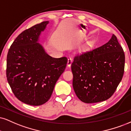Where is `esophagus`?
<instances>
[{
	"instance_id": "esophagus-1",
	"label": "esophagus",
	"mask_w": 131,
	"mask_h": 131,
	"mask_svg": "<svg viewBox=\"0 0 131 131\" xmlns=\"http://www.w3.org/2000/svg\"><path fill=\"white\" fill-rule=\"evenodd\" d=\"M72 62H73V59H72V58H68V61H67V66H68V67H70L71 64H72Z\"/></svg>"
}]
</instances>
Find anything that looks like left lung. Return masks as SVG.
I'll use <instances>...</instances> for the list:
<instances>
[{"mask_svg":"<svg viewBox=\"0 0 131 131\" xmlns=\"http://www.w3.org/2000/svg\"><path fill=\"white\" fill-rule=\"evenodd\" d=\"M125 62L123 50L114 35L103 46L75 56L71 68L78 98L85 103L109 99L122 80Z\"/></svg>","mask_w":131,"mask_h":131,"instance_id":"left-lung-1","label":"left lung"}]
</instances>
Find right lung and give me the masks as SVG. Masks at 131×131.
<instances>
[{
  "label": "right lung",
  "mask_w": 131,
  "mask_h": 131,
  "mask_svg": "<svg viewBox=\"0 0 131 131\" xmlns=\"http://www.w3.org/2000/svg\"><path fill=\"white\" fill-rule=\"evenodd\" d=\"M49 21L24 31L14 40L6 58V78L15 96L31 106L46 103L67 63L66 57L48 55L39 43Z\"/></svg>",
  "instance_id": "right-lung-1"
}]
</instances>
